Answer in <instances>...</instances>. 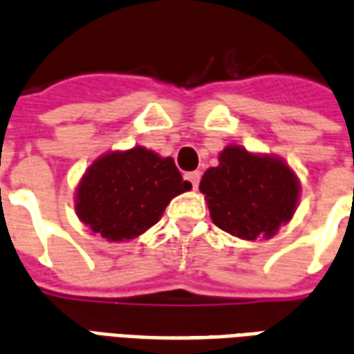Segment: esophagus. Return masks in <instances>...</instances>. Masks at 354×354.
<instances>
[{
	"mask_svg": "<svg viewBox=\"0 0 354 354\" xmlns=\"http://www.w3.org/2000/svg\"><path fill=\"white\" fill-rule=\"evenodd\" d=\"M187 180L193 184V189H197L201 182V172H197V170H195V172H189V174H187Z\"/></svg>",
	"mask_w": 354,
	"mask_h": 354,
	"instance_id": "esophagus-1",
	"label": "esophagus"
}]
</instances>
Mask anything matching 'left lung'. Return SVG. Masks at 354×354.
Returning <instances> with one entry per match:
<instances>
[{"instance_id":"1","label":"left lung","mask_w":354,"mask_h":354,"mask_svg":"<svg viewBox=\"0 0 354 354\" xmlns=\"http://www.w3.org/2000/svg\"><path fill=\"white\" fill-rule=\"evenodd\" d=\"M218 161L199 185L212 222L245 241L277 235L299 203L296 172L277 155L252 153L233 144L223 147Z\"/></svg>"}]
</instances>
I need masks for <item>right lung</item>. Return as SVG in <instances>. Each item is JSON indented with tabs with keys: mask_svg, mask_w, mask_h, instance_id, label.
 <instances>
[{
	"mask_svg": "<svg viewBox=\"0 0 354 354\" xmlns=\"http://www.w3.org/2000/svg\"><path fill=\"white\" fill-rule=\"evenodd\" d=\"M189 189L172 157L144 146L108 151L81 176L75 214L109 243L131 241L159 222L170 201Z\"/></svg>",
	"mask_w": 354,
	"mask_h": 354,
	"instance_id": "add662e5",
	"label": "right lung"
}]
</instances>
